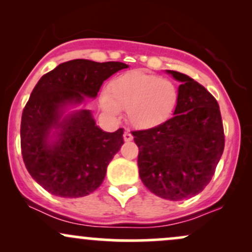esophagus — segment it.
<instances>
[{
    "mask_svg": "<svg viewBox=\"0 0 252 252\" xmlns=\"http://www.w3.org/2000/svg\"><path fill=\"white\" fill-rule=\"evenodd\" d=\"M123 138H124V141H126V142H130V141H132V135H131V132L129 131V130H126V132H124V135H123Z\"/></svg>",
    "mask_w": 252,
    "mask_h": 252,
    "instance_id": "esophagus-1",
    "label": "esophagus"
}]
</instances>
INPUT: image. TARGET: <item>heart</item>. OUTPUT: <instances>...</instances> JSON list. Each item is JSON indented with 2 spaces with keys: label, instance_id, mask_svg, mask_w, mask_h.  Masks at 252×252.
I'll list each match as a JSON object with an SVG mask.
<instances>
[{
  "label": "heart",
  "instance_id": "1",
  "mask_svg": "<svg viewBox=\"0 0 252 252\" xmlns=\"http://www.w3.org/2000/svg\"><path fill=\"white\" fill-rule=\"evenodd\" d=\"M179 102V90L172 80L134 71L116 78L109 94L100 96L103 111L116 117L126 110L128 121L137 129H153L172 117Z\"/></svg>",
  "mask_w": 252,
  "mask_h": 252
}]
</instances>
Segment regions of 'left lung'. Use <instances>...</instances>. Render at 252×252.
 I'll use <instances>...</instances> for the list:
<instances>
[{
	"instance_id": "8db88e82",
	"label": "left lung",
	"mask_w": 252,
	"mask_h": 252,
	"mask_svg": "<svg viewBox=\"0 0 252 252\" xmlns=\"http://www.w3.org/2000/svg\"><path fill=\"white\" fill-rule=\"evenodd\" d=\"M166 73L180 83L174 116L132 135L144 186L179 201L200 193L211 181L224 150V129L218 103L204 86L180 72Z\"/></svg>"
}]
</instances>
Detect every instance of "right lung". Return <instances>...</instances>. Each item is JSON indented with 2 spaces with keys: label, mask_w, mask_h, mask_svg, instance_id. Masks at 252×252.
I'll return each mask as SVG.
<instances>
[{
  "label": "right lung",
  "mask_w": 252,
  "mask_h": 252,
  "mask_svg": "<svg viewBox=\"0 0 252 252\" xmlns=\"http://www.w3.org/2000/svg\"><path fill=\"white\" fill-rule=\"evenodd\" d=\"M128 67L118 62L71 60L42 76L32 91L22 112V158L32 178L51 194L80 198L102 185L124 143V130L104 131L91 110L74 109L86 98L94 99L104 80Z\"/></svg>",
  "instance_id": "obj_1"
}]
</instances>
